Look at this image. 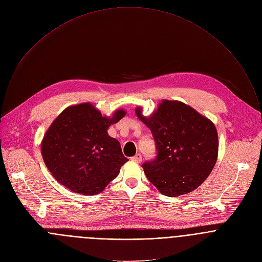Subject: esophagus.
Wrapping results in <instances>:
<instances>
[{"label":"esophagus","mask_w":262,"mask_h":262,"mask_svg":"<svg viewBox=\"0 0 262 262\" xmlns=\"http://www.w3.org/2000/svg\"><path fill=\"white\" fill-rule=\"evenodd\" d=\"M131 160H132L133 162L140 163V162L142 161V157H141V155H140V154H136L134 157H132V158H131Z\"/></svg>","instance_id":"1"}]
</instances>
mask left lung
Wrapping results in <instances>:
<instances>
[{
	"instance_id": "8db88e82",
	"label": "left lung",
	"mask_w": 262,
	"mask_h": 262,
	"mask_svg": "<svg viewBox=\"0 0 262 262\" xmlns=\"http://www.w3.org/2000/svg\"><path fill=\"white\" fill-rule=\"evenodd\" d=\"M149 128L157 149L151 161L142 164L147 179L168 196L188 193L211 173L218 155L214 124L180 101L163 100L149 117L135 111Z\"/></svg>"
}]
</instances>
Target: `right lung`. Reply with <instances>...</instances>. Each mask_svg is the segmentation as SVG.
<instances>
[{"instance_id":"add662e5","label":"right lung","mask_w":262,"mask_h":262,"mask_svg":"<svg viewBox=\"0 0 262 262\" xmlns=\"http://www.w3.org/2000/svg\"><path fill=\"white\" fill-rule=\"evenodd\" d=\"M118 110L103 117L91 103L66 108L51 124L42 141L43 160L53 177L76 193L96 194L117 177L128 161L120 142L107 129L124 118Z\"/></svg>"}]
</instances>
